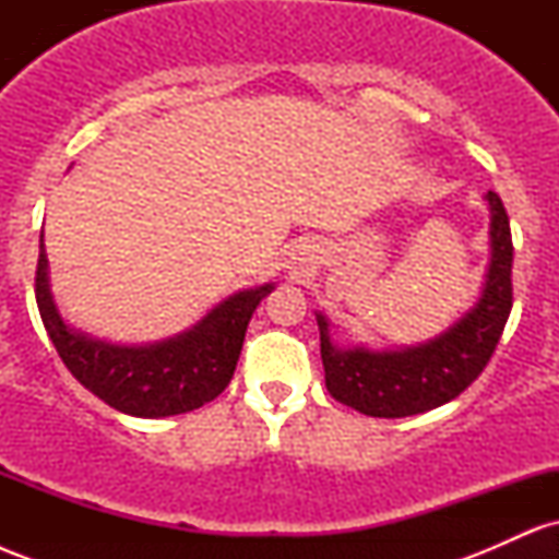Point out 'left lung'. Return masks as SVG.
I'll list each match as a JSON object with an SVG mask.
<instances>
[{
    "label": "left lung",
    "mask_w": 559,
    "mask_h": 559,
    "mask_svg": "<svg viewBox=\"0 0 559 559\" xmlns=\"http://www.w3.org/2000/svg\"><path fill=\"white\" fill-rule=\"evenodd\" d=\"M491 260L484 292L452 329L420 346L373 352L338 349L318 312L325 389L336 402L370 418H407L452 402L484 373L512 310V234L499 194L489 191Z\"/></svg>",
    "instance_id": "left-lung-1"
}]
</instances>
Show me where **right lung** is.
I'll list each match as a JSON object with an SVG mask.
<instances>
[{
  "label": "right lung",
  "mask_w": 559,
  "mask_h": 559,
  "mask_svg": "<svg viewBox=\"0 0 559 559\" xmlns=\"http://www.w3.org/2000/svg\"><path fill=\"white\" fill-rule=\"evenodd\" d=\"M273 284L247 288L210 310L191 331L168 342L118 346L73 331L49 292L44 228L38 239L36 305L57 355L81 386L133 418H168L213 402L234 378L243 333Z\"/></svg>",
  "instance_id": "1"
}]
</instances>
